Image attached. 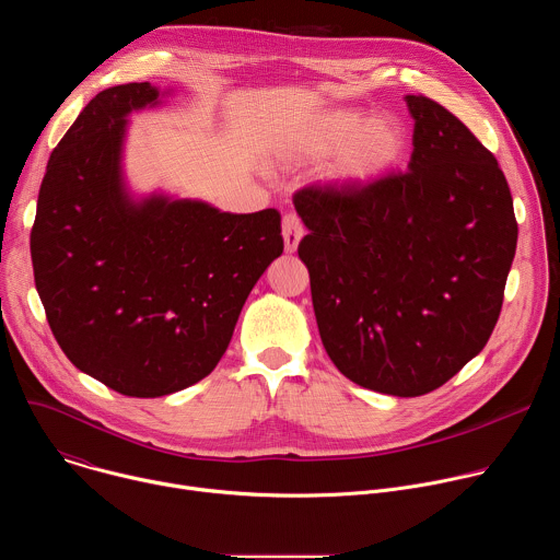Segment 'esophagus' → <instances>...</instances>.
<instances>
[{
	"instance_id": "34e87169",
	"label": "esophagus",
	"mask_w": 560,
	"mask_h": 560,
	"mask_svg": "<svg viewBox=\"0 0 560 560\" xmlns=\"http://www.w3.org/2000/svg\"><path fill=\"white\" fill-rule=\"evenodd\" d=\"M281 234H283V244H285V253H296L299 248V242L303 238L305 230H303V223L296 214H285L283 221H281Z\"/></svg>"
}]
</instances>
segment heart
<instances>
[{
	"instance_id": "1",
	"label": "heart",
	"mask_w": 560,
	"mask_h": 560,
	"mask_svg": "<svg viewBox=\"0 0 560 560\" xmlns=\"http://www.w3.org/2000/svg\"><path fill=\"white\" fill-rule=\"evenodd\" d=\"M296 164L332 156L326 179L341 188H370L404 164L408 130L394 115H368L359 108H328L299 128L285 148Z\"/></svg>"
}]
</instances>
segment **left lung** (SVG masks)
I'll return each mask as SVG.
<instances>
[{
  "mask_svg": "<svg viewBox=\"0 0 560 560\" xmlns=\"http://www.w3.org/2000/svg\"><path fill=\"white\" fill-rule=\"evenodd\" d=\"M406 104L408 173L361 190L312 186L292 201L328 357L361 387L421 396L486 348L518 225L494 154L441 104Z\"/></svg>",
  "mask_w": 560,
  "mask_h": 560,
  "instance_id": "8db88e82",
  "label": "left lung"
}]
</instances>
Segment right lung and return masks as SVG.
Listing matches in <instances>:
<instances>
[{"instance_id":"obj_1","label":"right lung","mask_w":560,"mask_h":560,"mask_svg":"<svg viewBox=\"0 0 560 560\" xmlns=\"http://www.w3.org/2000/svg\"><path fill=\"white\" fill-rule=\"evenodd\" d=\"M173 91H102L52 150L31 257L50 330L70 363L110 389L154 398L208 376L242 307L281 257L275 208L232 214L124 175L128 117Z\"/></svg>"}]
</instances>
